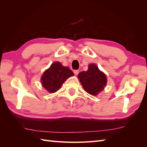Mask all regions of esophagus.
<instances>
[{
    "label": "esophagus",
    "mask_w": 147,
    "mask_h": 147,
    "mask_svg": "<svg viewBox=\"0 0 147 147\" xmlns=\"http://www.w3.org/2000/svg\"><path fill=\"white\" fill-rule=\"evenodd\" d=\"M74 73L75 75H77L78 74H79V70H75L74 71Z\"/></svg>",
    "instance_id": "obj_1"
}]
</instances>
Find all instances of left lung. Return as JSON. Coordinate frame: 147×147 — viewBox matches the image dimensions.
<instances>
[{"mask_svg":"<svg viewBox=\"0 0 147 147\" xmlns=\"http://www.w3.org/2000/svg\"><path fill=\"white\" fill-rule=\"evenodd\" d=\"M78 78L88 93L96 96L104 90L106 86L105 74L100 71L96 64H90L87 71H83L78 75Z\"/></svg>","mask_w":147,"mask_h":147,"instance_id":"1","label":"left lung"}]
</instances>
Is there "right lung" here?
I'll use <instances>...</instances> for the list:
<instances>
[{
  "label": "right lung",
  "mask_w": 147,
  "mask_h": 147,
  "mask_svg": "<svg viewBox=\"0 0 147 147\" xmlns=\"http://www.w3.org/2000/svg\"><path fill=\"white\" fill-rule=\"evenodd\" d=\"M73 75L74 74L68 67H64L61 63L55 62L42 75V84L48 92H55L59 90L67 79Z\"/></svg>",
  "instance_id": "1"
}]
</instances>
